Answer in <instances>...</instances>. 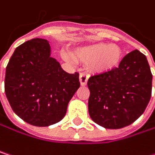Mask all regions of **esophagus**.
I'll return each mask as SVG.
<instances>
[{"label": "esophagus", "mask_w": 155, "mask_h": 155, "mask_svg": "<svg viewBox=\"0 0 155 155\" xmlns=\"http://www.w3.org/2000/svg\"><path fill=\"white\" fill-rule=\"evenodd\" d=\"M88 79H89V74L85 72H82L80 74V83L81 86H84L87 84V81H88Z\"/></svg>", "instance_id": "1"}]
</instances>
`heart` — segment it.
Returning a JSON list of instances; mask_svg holds the SVG:
<instances>
[{
	"label": "heart",
	"instance_id": "b5f03b06",
	"mask_svg": "<svg viewBox=\"0 0 155 155\" xmlns=\"http://www.w3.org/2000/svg\"><path fill=\"white\" fill-rule=\"evenodd\" d=\"M75 56L83 62H89L90 68L97 73L107 72L116 67L122 57V50L116 44L97 43L81 47Z\"/></svg>",
	"mask_w": 155,
	"mask_h": 155
}]
</instances>
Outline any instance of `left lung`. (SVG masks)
<instances>
[{"mask_svg":"<svg viewBox=\"0 0 155 155\" xmlns=\"http://www.w3.org/2000/svg\"><path fill=\"white\" fill-rule=\"evenodd\" d=\"M152 81L146 56L137 49L130 52L118 67L88 80L90 117L96 124L108 129L131 125L150 101Z\"/></svg>","mask_w":155,"mask_h":155,"instance_id":"1","label":"left lung"}]
</instances>
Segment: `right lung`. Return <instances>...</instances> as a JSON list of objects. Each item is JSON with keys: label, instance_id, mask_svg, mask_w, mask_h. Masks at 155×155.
<instances>
[{"label": "right lung", "instance_id": "1", "mask_svg": "<svg viewBox=\"0 0 155 155\" xmlns=\"http://www.w3.org/2000/svg\"><path fill=\"white\" fill-rule=\"evenodd\" d=\"M80 87L79 74L64 72L50 57L46 39L33 38L15 49L7 67L4 90L16 114L36 127L61 121Z\"/></svg>", "mask_w": 155, "mask_h": 155}]
</instances>
